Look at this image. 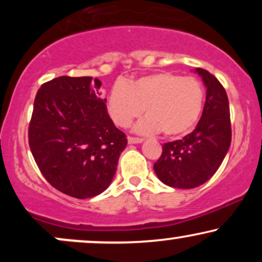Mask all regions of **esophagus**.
<instances>
[{"label": "esophagus", "instance_id": "esophagus-1", "mask_svg": "<svg viewBox=\"0 0 262 262\" xmlns=\"http://www.w3.org/2000/svg\"><path fill=\"white\" fill-rule=\"evenodd\" d=\"M128 143L129 144H139V143H143V139H141V138L128 137Z\"/></svg>", "mask_w": 262, "mask_h": 262}]
</instances>
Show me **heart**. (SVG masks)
<instances>
[{
  "mask_svg": "<svg viewBox=\"0 0 262 262\" xmlns=\"http://www.w3.org/2000/svg\"><path fill=\"white\" fill-rule=\"evenodd\" d=\"M107 104L118 127H128L144 108L146 116L134 125L137 133L162 130L166 137H180L191 132L202 114L204 87L196 77L162 71L113 86Z\"/></svg>",
  "mask_w": 262,
  "mask_h": 262,
  "instance_id": "b5f03b06",
  "label": "heart"
}]
</instances>
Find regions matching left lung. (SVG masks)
I'll return each instance as SVG.
<instances>
[{"label":"left lung","instance_id":"obj_1","mask_svg":"<svg viewBox=\"0 0 262 262\" xmlns=\"http://www.w3.org/2000/svg\"><path fill=\"white\" fill-rule=\"evenodd\" d=\"M206 86V103L200 122L181 140L162 145L154 164L159 180L170 187L194 188L203 185L223 162L231 141L229 101L224 87L204 69L194 70Z\"/></svg>","mask_w":262,"mask_h":262}]
</instances>
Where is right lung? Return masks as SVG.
I'll return each instance as SVG.
<instances>
[{
  "instance_id": "1",
  "label": "right lung",
  "mask_w": 262,
  "mask_h": 262,
  "mask_svg": "<svg viewBox=\"0 0 262 262\" xmlns=\"http://www.w3.org/2000/svg\"><path fill=\"white\" fill-rule=\"evenodd\" d=\"M90 76H60L35 96L29 146L47 181L68 196L91 198L112 182L127 138L114 125Z\"/></svg>"
}]
</instances>
